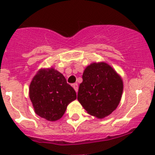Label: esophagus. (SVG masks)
<instances>
[{"label": "esophagus", "mask_w": 155, "mask_h": 155, "mask_svg": "<svg viewBox=\"0 0 155 155\" xmlns=\"http://www.w3.org/2000/svg\"><path fill=\"white\" fill-rule=\"evenodd\" d=\"M73 88L75 89V91L77 92V91H78V84L77 83H73Z\"/></svg>", "instance_id": "obj_1"}]
</instances>
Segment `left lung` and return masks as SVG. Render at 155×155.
Instances as JSON below:
<instances>
[{"label":"left lung","instance_id":"obj_1","mask_svg":"<svg viewBox=\"0 0 155 155\" xmlns=\"http://www.w3.org/2000/svg\"><path fill=\"white\" fill-rule=\"evenodd\" d=\"M82 80L78 101L88 114L103 118L117 107L124 85L112 67L105 63L91 64L85 68Z\"/></svg>","mask_w":155,"mask_h":155}]
</instances>
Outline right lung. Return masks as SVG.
I'll return each mask as SVG.
<instances>
[{"mask_svg": "<svg viewBox=\"0 0 155 155\" xmlns=\"http://www.w3.org/2000/svg\"><path fill=\"white\" fill-rule=\"evenodd\" d=\"M29 97L36 114L55 121L62 117L69 104L76 99V93L62 73L51 68L40 70L35 76L29 86Z\"/></svg>", "mask_w": 155, "mask_h": 155, "instance_id": "obj_1", "label": "right lung"}]
</instances>
